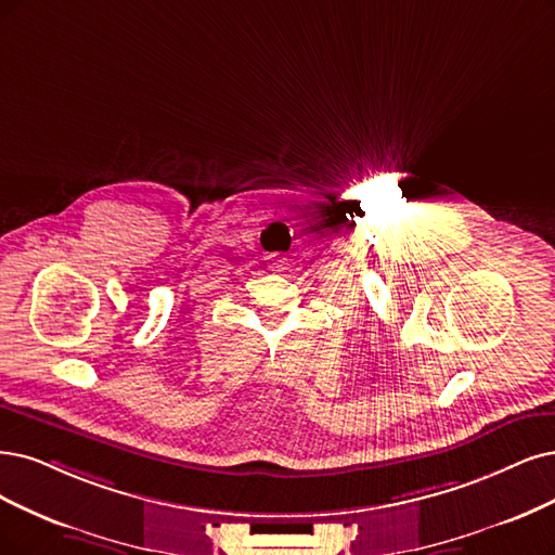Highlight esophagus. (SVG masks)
I'll return each mask as SVG.
<instances>
[{"label": "esophagus", "instance_id": "esophagus-1", "mask_svg": "<svg viewBox=\"0 0 555 555\" xmlns=\"http://www.w3.org/2000/svg\"><path fill=\"white\" fill-rule=\"evenodd\" d=\"M283 264H285V260H283V258H281V260H274V262H272V270H274V272H281V270H283Z\"/></svg>", "mask_w": 555, "mask_h": 555}]
</instances>
